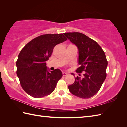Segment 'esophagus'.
<instances>
[{
  "instance_id": "34e87169",
  "label": "esophagus",
  "mask_w": 127,
  "mask_h": 127,
  "mask_svg": "<svg viewBox=\"0 0 127 127\" xmlns=\"http://www.w3.org/2000/svg\"><path fill=\"white\" fill-rule=\"evenodd\" d=\"M67 75H68V74L67 73V72H63V76H67Z\"/></svg>"
}]
</instances>
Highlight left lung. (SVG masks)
I'll use <instances>...</instances> for the list:
<instances>
[{
    "instance_id": "left-lung-1",
    "label": "left lung",
    "mask_w": 127,
    "mask_h": 127,
    "mask_svg": "<svg viewBox=\"0 0 127 127\" xmlns=\"http://www.w3.org/2000/svg\"><path fill=\"white\" fill-rule=\"evenodd\" d=\"M79 50L77 73L83 72V78L77 76L68 86L73 95L88 99L96 94L106 77L107 61L104 51L96 41L80 33L64 34ZM74 75V74H71ZM80 76V75H79Z\"/></svg>"
}]
</instances>
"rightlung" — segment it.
Returning a JSON list of instances; mask_svg holds the SVG:
<instances>
[{"label": "right lung", "mask_w": 127, "mask_h": 127, "mask_svg": "<svg viewBox=\"0 0 127 127\" xmlns=\"http://www.w3.org/2000/svg\"><path fill=\"white\" fill-rule=\"evenodd\" d=\"M67 40L63 34H45L25 45L16 62L17 75L23 90L35 98L49 95L63 76L60 70L50 71L46 62L56 45Z\"/></svg>", "instance_id": "add662e5"}]
</instances>
